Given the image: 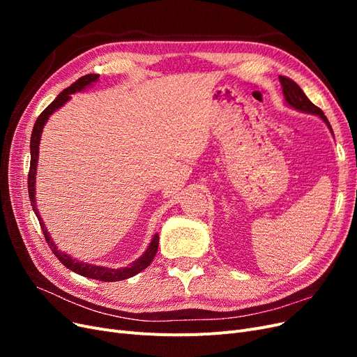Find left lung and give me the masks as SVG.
<instances>
[{
    "mask_svg": "<svg viewBox=\"0 0 357 357\" xmlns=\"http://www.w3.org/2000/svg\"><path fill=\"white\" fill-rule=\"evenodd\" d=\"M280 82H282L284 98H286V102H287L289 105H291V107H294V109H296V110L320 116V117L323 119V121L326 122V125L329 126V129L332 131L331 123L328 122V119H326L325 113H323L317 105H314V104H312V102L307 98V95H305L304 92H302V89L299 88V86H298L294 80L286 77V75H280Z\"/></svg>",
    "mask_w": 357,
    "mask_h": 357,
    "instance_id": "obj_1",
    "label": "left lung"
}]
</instances>
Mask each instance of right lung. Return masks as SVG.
<instances>
[{
  "label": "right lung",
  "instance_id": "add662e5",
  "mask_svg": "<svg viewBox=\"0 0 357 357\" xmlns=\"http://www.w3.org/2000/svg\"><path fill=\"white\" fill-rule=\"evenodd\" d=\"M98 77H100L98 74H86V75H83V77H80L77 82H74L71 86H68L67 89H63L56 96V100L50 102L46 107V109L43 110V113L38 116L37 122L34 125V129H32V134H31V164H29V172H28V193H29L32 210H34V213L37 214V218H38L43 235H45V238H46V241L50 247V250L53 252V255H55L63 265H66L68 269H71V271L77 273L83 277L100 280V282H121V280L129 278V277L138 274L139 271H143V269H146L150 265V262L153 261V257L158 252V244H159V235L158 234L153 236V240H152V243H150L146 253L126 268L110 269V268H104V266L83 264V262H79V261H74V259H71L68 255L59 252L58 247L55 245V243L50 240L47 229L45 228V223L41 222V218L38 215V210L36 207V197H34L36 195V172H37V159H38V144H40V138H41V131H43V128H45L46 121L53 112L58 110L59 107H62L70 100L71 93L84 89L86 86L91 84Z\"/></svg>",
  "mask_w": 357,
  "mask_h": 357
}]
</instances>
